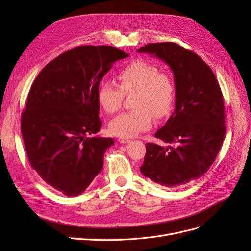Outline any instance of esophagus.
Wrapping results in <instances>:
<instances>
[{
  "instance_id": "34e87169",
  "label": "esophagus",
  "mask_w": 251,
  "mask_h": 251,
  "mask_svg": "<svg viewBox=\"0 0 251 251\" xmlns=\"http://www.w3.org/2000/svg\"><path fill=\"white\" fill-rule=\"evenodd\" d=\"M118 141H119L120 143H127L128 141H130V139H127V138H121V137H119V138H118Z\"/></svg>"
}]
</instances>
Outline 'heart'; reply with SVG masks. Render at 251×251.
<instances>
[{"label": "heart", "instance_id": "1", "mask_svg": "<svg viewBox=\"0 0 251 251\" xmlns=\"http://www.w3.org/2000/svg\"><path fill=\"white\" fill-rule=\"evenodd\" d=\"M159 71L156 65L137 59L118 72L119 85L113 81L100 83L98 102L108 113L120 109L124 93H135L132 101L135 110L121 113L111 121L112 134L121 138H133L150 130L153 115L162 118L171 112L175 102L174 81L169 74Z\"/></svg>", "mask_w": 251, "mask_h": 251}]
</instances>
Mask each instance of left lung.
Listing matches in <instances>:
<instances>
[{
  "label": "left lung",
  "instance_id": "left-lung-1",
  "mask_svg": "<svg viewBox=\"0 0 251 251\" xmlns=\"http://www.w3.org/2000/svg\"><path fill=\"white\" fill-rule=\"evenodd\" d=\"M137 52L169 65L176 87V107L155 137L168 147L149 142L140 171L155 183L179 187L199 179L219 153L226 132L224 100L210 67L178 44H148Z\"/></svg>",
  "mask_w": 251,
  "mask_h": 251
}]
</instances>
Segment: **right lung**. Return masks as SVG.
<instances>
[{
    "instance_id": "1",
    "label": "right lung",
    "mask_w": 251,
    "mask_h": 251,
    "mask_svg": "<svg viewBox=\"0 0 251 251\" xmlns=\"http://www.w3.org/2000/svg\"><path fill=\"white\" fill-rule=\"evenodd\" d=\"M128 54L112 46H79L55 57L30 88L21 131L29 162L52 188L82 194L100 173L113 138L100 131L97 92L112 65Z\"/></svg>"
}]
</instances>
